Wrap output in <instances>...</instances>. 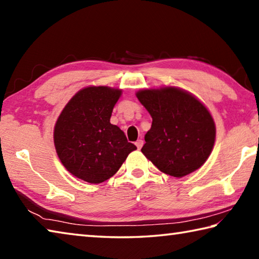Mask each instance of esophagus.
I'll return each mask as SVG.
<instances>
[{"instance_id": "1", "label": "esophagus", "mask_w": 259, "mask_h": 259, "mask_svg": "<svg viewBox=\"0 0 259 259\" xmlns=\"http://www.w3.org/2000/svg\"><path fill=\"white\" fill-rule=\"evenodd\" d=\"M135 144H136V146H137V148H139V150H140V148H142L143 145H144V142H143L142 139H138Z\"/></svg>"}]
</instances>
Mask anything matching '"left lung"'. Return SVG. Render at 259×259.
<instances>
[{
    "mask_svg": "<svg viewBox=\"0 0 259 259\" xmlns=\"http://www.w3.org/2000/svg\"><path fill=\"white\" fill-rule=\"evenodd\" d=\"M152 116L142 152L160 171L181 178L202 165L212 151L216 126L207 107L175 87L139 90Z\"/></svg>",
    "mask_w": 259,
    "mask_h": 259,
    "instance_id": "8db88e82",
    "label": "left lung"
}]
</instances>
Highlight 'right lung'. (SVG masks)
<instances>
[{"instance_id": "add662e5", "label": "right lung", "mask_w": 259, "mask_h": 259, "mask_svg": "<svg viewBox=\"0 0 259 259\" xmlns=\"http://www.w3.org/2000/svg\"><path fill=\"white\" fill-rule=\"evenodd\" d=\"M121 94L122 90L109 87H87L61 111L54 142L59 160L73 176L90 184L103 183L137 150L123 131L109 122Z\"/></svg>"}]
</instances>
